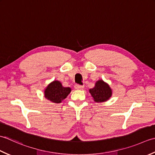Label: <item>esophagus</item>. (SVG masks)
I'll use <instances>...</instances> for the list:
<instances>
[{"label":"esophagus","instance_id":"34e87169","mask_svg":"<svg viewBox=\"0 0 155 155\" xmlns=\"http://www.w3.org/2000/svg\"><path fill=\"white\" fill-rule=\"evenodd\" d=\"M74 87L75 89L76 90H82L84 88V86H81V85H79V84H75Z\"/></svg>","mask_w":155,"mask_h":155}]
</instances>
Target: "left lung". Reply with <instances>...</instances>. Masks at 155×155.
Listing matches in <instances>:
<instances>
[{"mask_svg": "<svg viewBox=\"0 0 155 155\" xmlns=\"http://www.w3.org/2000/svg\"><path fill=\"white\" fill-rule=\"evenodd\" d=\"M90 94L96 102H106L112 96V91L108 84L103 80L96 81L94 87L89 90Z\"/></svg>", "mask_w": 155, "mask_h": 155, "instance_id": "8db88e82", "label": "left lung"}]
</instances>
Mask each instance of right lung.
Instances as JSON below:
<instances>
[{"mask_svg":"<svg viewBox=\"0 0 155 155\" xmlns=\"http://www.w3.org/2000/svg\"><path fill=\"white\" fill-rule=\"evenodd\" d=\"M71 92L70 87H65L62 86L60 81L55 80L50 83L44 91L45 97L53 103H61L65 99Z\"/></svg>","mask_w":155,"mask_h":155,"instance_id":"obj_1","label":"right lung"}]
</instances>
